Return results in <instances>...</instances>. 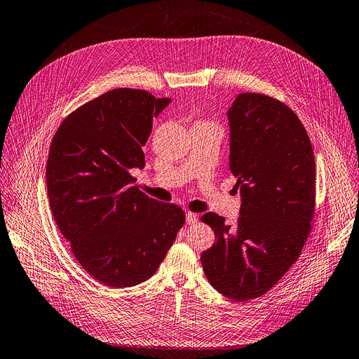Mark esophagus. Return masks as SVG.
<instances>
[{
  "label": "esophagus",
  "mask_w": 359,
  "mask_h": 359,
  "mask_svg": "<svg viewBox=\"0 0 359 359\" xmlns=\"http://www.w3.org/2000/svg\"><path fill=\"white\" fill-rule=\"evenodd\" d=\"M197 221H198L197 213H193V212H189V213H187V224L193 225V224H196Z\"/></svg>",
  "instance_id": "obj_1"
}]
</instances>
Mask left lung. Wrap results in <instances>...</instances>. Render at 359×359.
Instances as JSON below:
<instances>
[{
  "label": "left lung",
  "instance_id": "obj_1",
  "mask_svg": "<svg viewBox=\"0 0 359 359\" xmlns=\"http://www.w3.org/2000/svg\"><path fill=\"white\" fill-rule=\"evenodd\" d=\"M226 118L240 217L233 225L213 212L200 218L217 240L200 259L215 290L249 300L274 287L302 252L313 218L315 159L302 122L276 98L241 93Z\"/></svg>",
  "mask_w": 359,
  "mask_h": 359
}]
</instances>
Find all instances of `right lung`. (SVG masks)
Here are the masks:
<instances>
[{
	"instance_id": "add662e5",
	"label": "right lung",
	"mask_w": 359,
	"mask_h": 359,
	"mask_svg": "<svg viewBox=\"0 0 359 359\" xmlns=\"http://www.w3.org/2000/svg\"><path fill=\"white\" fill-rule=\"evenodd\" d=\"M170 103L116 88L81 106L57 130L47 162L54 221L81 266L111 289L133 287L159 268L185 213L134 185L153 118Z\"/></svg>"
}]
</instances>
